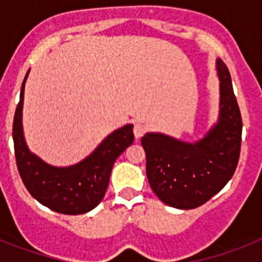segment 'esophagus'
Listing matches in <instances>:
<instances>
[{"instance_id":"esophagus-1","label":"esophagus","mask_w":262,"mask_h":262,"mask_svg":"<svg viewBox=\"0 0 262 262\" xmlns=\"http://www.w3.org/2000/svg\"><path fill=\"white\" fill-rule=\"evenodd\" d=\"M145 130H147V126H145L144 123H141V122L135 123V127H133V133H135L136 139H140V137H141V136L145 133Z\"/></svg>"}]
</instances>
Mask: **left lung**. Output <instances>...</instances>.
Wrapping results in <instances>:
<instances>
[{
  "instance_id": "left-lung-1",
  "label": "left lung",
  "mask_w": 262,
  "mask_h": 262,
  "mask_svg": "<svg viewBox=\"0 0 262 262\" xmlns=\"http://www.w3.org/2000/svg\"><path fill=\"white\" fill-rule=\"evenodd\" d=\"M220 80L219 119L203 139L185 143L162 133L141 139L147 156V178L160 201L193 209L217 194L238 166L242 118L226 63L216 59Z\"/></svg>"
}]
</instances>
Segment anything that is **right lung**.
Here are the masks:
<instances>
[{"mask_svg":"<svg viewBox=\"0 0 262 262\" xmlns=\"http://www.w3.org/2000/svg\"><path fill=\"white\" fill-rule=\"evenodd\" d=\"M28 72L21 84L20 102L13 118L14 156L18 174L31 195L51 211L63 215L90 212L104 197L115 159L133 143V125L129 123L113 132L80 163L69 167L47 164L28 149L23 133V102Z\"/></svg>","mask_w":262,"mask_h":262,"instance_id":"1","label":"right lung"}]
</instances>
